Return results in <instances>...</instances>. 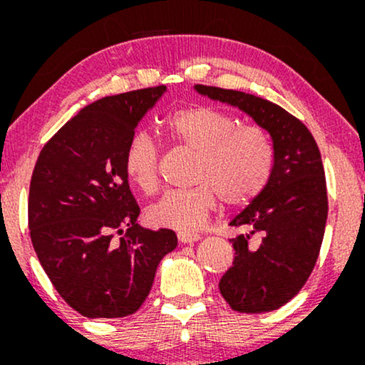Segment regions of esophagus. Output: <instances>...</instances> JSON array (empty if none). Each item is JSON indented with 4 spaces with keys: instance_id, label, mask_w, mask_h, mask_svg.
Masks as SVG:
<instances>
[{
    "instance_id": "34e87169",
    "label": "esophagus",
    "mask_w": 365,
    "mask_h": 365,
    "mask_svg": "<svg viewBox=\"0 0 365 365\" xmlns=\"http://www.w3.org/2000/svg\"><path fill=\"white\" fill-rule=\"evenodd\" d=\"M178 240L182 242V244H194V242L200 240V235L199 233H192V232H180Z\"/></svg>"
}]
</instances>
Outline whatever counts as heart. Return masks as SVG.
Returning a JSON list of instances; mask_svg holds the SVG:
<instances>
[{"instance_id": "heart-1", "label": "heart", "mask_w": 365, "mask_h": 365, "mask_svg": "<svg viewBox=\"0 0 365 365\" xmlns=\"http://www.w3.org/2000/svg\"><path fill=\"white\" fill-rule=\"evenodd\" d=\"M165 130L180 148L195 154L192 182L168 190L148 209L153 225L190 230L206 220L217 202L245 206L262 194L273 173L274 149L262 128L247 125L212 106H188L166 120ZM130 182L145 194L159 187V148L148 133L130 137L123 154Z\"/></svg>"}]
</instances>
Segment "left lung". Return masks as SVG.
I'll use <instances>...</instances> for the list:
<instances>
[{
  "label": "left lung",
  "instance_id": "1",
  "mask_svg": "<svg viewBox=\"0 0 365 365\" xmlns=\"http://www.w3.org/2000/svg\"><path fill=\"white\" fill-rule=\"evenodd\" d=\"M195 91L247 113L273 139L269 183L230 221L247 233L230 240L235 259L220 292L237 312L276 311L300 292L321 250L328 192L319 148L302 121L267 99L211 86Z\"/></svg>",
  "mask_w": 365,
  "mask_h": 365
}]
</instances>
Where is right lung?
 Returning a JSON list of instances; mask_svg holds the SVG:
<instances>
[{
  "label": "right lung",
  "instance_id": "obj_1",
  "mask_svg": "<svg viewBox=\"0 0 365 365\" xmlns=\"http://www.w3.org/2000/svg\"><path fill=\"white\" fill-rule=\"evenodd\" d=\"M166 91L148 87L89 104L46 142L29 190L31 240L53 287L82 316L125 317L148 299L173 230L137 225L123 154ZM125 235L118 242L112 232Z\"/></svg>",
  "mask_w": 365,
  "mask_h": 365
}]
</instances>
